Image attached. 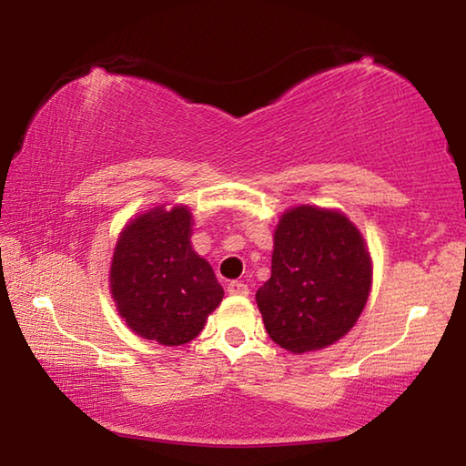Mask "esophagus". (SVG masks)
<instances>
[{
    "label": "esophagus",
    "instance_id": "1",
    "mask_svg": "<svg viewBox=\"0 0 466 466\" xmlns=\"http://www.w3.org/2000/svg\"><path fill=\"white\" fill-rule=\"evenodd\" d=\"M228 291H230L232 296H247L248 294V286L242 281H230L228 283Z\"/></svg>",
    "mask_w": 466,
    "mask_h": 466
}]
</instances>
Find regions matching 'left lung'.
Segmentation results:
<instances>
[{"label":"left lung","instance_id":"obj_1","mask_svg":"<svg viewBox=\"0 0 466 466\" xmlns=\"http://www.w3.org/2000/svg\"><path fill=\"white\" fill-rule=\"evenodd\" d=\"M372 286L364 238L339 211L289 209L275 230L271 278L257 289L269 337L283 350H322L350 330Z\"/></svg>","mask_w":466,"mask_h":466}]
</instances>
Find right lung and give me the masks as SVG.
Listing matches in <instances>:
<instances>
[{
	"label": "right lung",
	"instance_id": "1",
	"mask_svg": "<svg viewBox=\"0 0 466 466\" xmlns=\"http://www.w3.org/2000/svg\"><path fill=\"white\" fill-rule=\"evenodd\" d=\"M187 208H156L125 226L110 265V294L137 335L185 345L224 298L211 265L191 248Z\"/></svg>",
	"mask_w": 466,
	"mask_h": 466
}]
</instances>
